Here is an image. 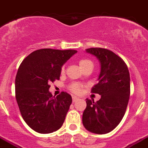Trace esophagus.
Listing matches in <instances>:
<instances>
[{"label":"esophagus","instance_id":"34e87169","mask_svg":"<svg viewBox=\"0 0 148 148\" xmlns=\"http://www.w3.org/2000/svg\"><path fill=\"white\" fill-rule=\"evenodd\" d=\"M72 99H73V102H74H74H76L78 98L77 97H74H74H72Z\"/></svg>","mask_w":148,"mask_h":148}]
</instances>
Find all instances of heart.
Wrapping results in <instances>:
<instances>
[{
    "label": "heart",
    "mask_w": 148,
    "mask_h": 148,
    "mask_svg": "<svg viewBox=\"0 0 148 148\" xmlns=\"http://www.w3.org/2000/svg\"><path fill=\"white\" fill-rule=\"evenodd\" d=\"M90 64H93V62L87 58H82L79 61V65L81 69L86 67L87 65H90ZM62 71H64V68H62ZM81 87H82V84H80L79 83H74L69 86V89L74 93H80L81 90Z\"/></svg>",
    "instance_id": "1"
}]
</instances>
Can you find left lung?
I'll list each match as a JSON object with an SVG mask.
<instances>
[{"mask_svg": "<svg viewBox=\"0 0 148 148\" xmlns=\"http://www.w3.org/2000/svg\"><path fill=\"white\" fill-rule=\"evenodd\" d=\"M100 64L99 82L92 93L101 95L96 103L86 99L82 117L86 130L99 134L110 132L122 121L130 97V75L125 62L110 50L102 48L86 49Z\"/></svg>", "mask_w": 148, "mask_h": 148, "instance_id": "obj_1", "label": "left lung"}]
</instances>
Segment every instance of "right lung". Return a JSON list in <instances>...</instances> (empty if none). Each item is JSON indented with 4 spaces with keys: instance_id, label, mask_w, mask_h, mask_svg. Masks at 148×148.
Listing matches in <instances>:
<instances>
[{
    "instance_id": "1",
    "label": "right lung",
    "mask_w": 148,
    "mask_h": 148,
    "mask_svg": "<svg viewBox=\"0 0 148 148\" xmlns=\"http://www.w3.org/2000/svg\"><path fill=\"white\" fill-rule=\"evenodd\" d=\"M77 52L73 49H42L20 64L15 80L16 99L23 119L35 132L49 134L63 125L71 96L62 92L53 97L49 83L59 80L63 64Z\"/></svg>"
}]
</instances>
